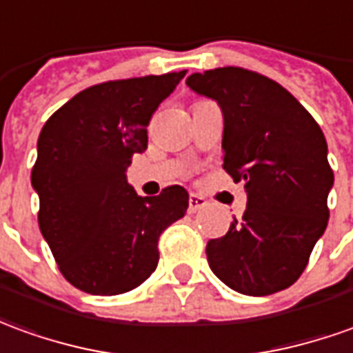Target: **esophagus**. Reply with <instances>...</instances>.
I'll return each mask as SVG.
<instances>
[{
    "label": "esophagus",
    "instance_id": "obj_1",
    "mask_svg": "<svg viewBox=\"0 0 353 353\" xmlns=\"http://www.w3.org/2000/svg\"><path fill=\"white\" fill-rule=\"evenodd\" d=\"M206 204H208V202H206V199L201 196V194L193 193L191 196H189V212H191V214H194V212H199L201 208H204Z\"/></svg>",
    "mask_w": 353,
    "mask_h": 353
}]
</instances>
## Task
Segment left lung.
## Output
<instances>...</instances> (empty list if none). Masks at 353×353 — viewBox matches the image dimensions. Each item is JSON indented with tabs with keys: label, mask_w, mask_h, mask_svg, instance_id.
Listing matches in <instances>:
<instances>
[{
	"label": "left lung",
	"mask_w": 353,
	"mask_h": 353,
	"mask_svg": "<svg viewBox=\"0 0 353 353\" xmlns=\"http://www.w3.org/2000/svg\"><path fill=\"white\" fill-rule=\"evenodd\" d=\"M187 85L223 114V170L245 181L246 210L206 245L214 275L248 296L285 290L327 229L334 176L314 117L283 85L239 66L194 72Z\"/></svg>",
	"instance_id": "1"
}]
</instances>
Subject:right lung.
Returning <instances> with one entry per match:
<instances>
[{
    "mask_svg": "<svg viewBox=\"0 0 353 353\" xmlns=\"http://www.w3.org/2000/svg\"><path fill=\"white\" fill-rule=\"evenodd\" d=\"M187 70L91 85L41 128L32 187L38 223L65 279L114 296L139 287L159 263V236L183 218L181 185L139 196L125 179L147 149V125Z\"/></svg>",
    "mask_w": 353,
    "mask_h": 353,
    "instance_id": "right-lung-1",
    "label": "right lung"
}]
</instances>
